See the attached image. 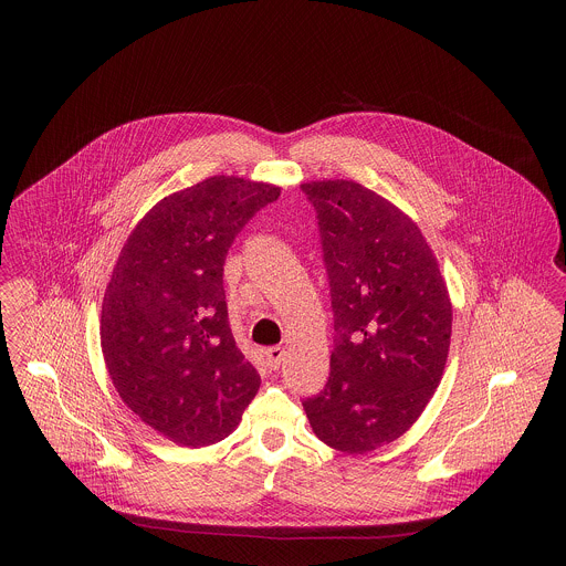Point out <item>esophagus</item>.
Wrapping results in <instances>:
<instances>
[{
  "label": "esophagus",
  "mask_w": 566,
  "mask_h": 566,
  "mask_svg": "<svg viewBox=\"0 0 566 566\" xmlns=\"http://www.w3.org/2000/svg\"><path fill=\"white\" fill-rule=\"evenodd\" d=\"M282 360H284V348L273 346L268 350V363H270L271 369H277L282 365Z\"/></svg>",
  "instance_id": "obj_1"
}]
</instances>
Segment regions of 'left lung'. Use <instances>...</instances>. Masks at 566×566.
<instances>
[{"label": "left lung", "instance_id": "8db88e82", "mask_svg": "<svg viewBox=\"0 0 566 566\" xmlns=\"http://www.w3.org/2000/svg\"><path fill=\"white\" fill-rule=\"evenodd\" d=\"M318 212L335 348L323 392L303 409L326 446L392 443L431 401L450 352L452 301L420 227L354 180L301 185Z\"/></svg>", "mask_w": 566, "mask_h": 566}]
</instances>
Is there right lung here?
Listing matches in <instances>:
<instances>
[{
    "label": "right lung",
    "mask_w": 566,
    "mask_h": 566,
    "mask_svg": "<svg viewBox=\"0 0 566 566\" xmlns=\"http://www.w3.org/2000/svg\"><path fill=\"white\" fill-rule=\"evenodd\" d=\"M280 187L212 176L171 192L137 222L102 303L109 379L165 439L203 448L238 429L261 376L231 333L222 265L243 224Z\"/></svg>",
    "instance_id": "1"
}]
</instances>
